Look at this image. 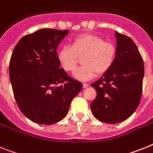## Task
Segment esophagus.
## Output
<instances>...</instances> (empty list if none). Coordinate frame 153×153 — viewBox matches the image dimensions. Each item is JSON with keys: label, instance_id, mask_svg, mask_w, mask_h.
<instances>
[{"label": "esophagus", "instance_id": "esophagus-1", "mask_svg": "<svg viewBox=\"0 0 153 153\" xmlns=\"http://www.w3.org/2000/svg\"><path fill=\"white\" fill-rule=\"evenodd\" d=\"M88 83H83V88H88Z\"/></svg>", "mask_w": 153, "mask_h": 153}]
</instances>
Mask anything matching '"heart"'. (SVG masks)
Returning a JSON list of instances; mask_svg holds the SVG:
<instances>
[{
    "label": "heart",
    "instance_id": "heart-1",
    "mask_svg": "<svg viewBox=\"0 0 153 153\" xmlns=\"http://www.w3.org/2000/svg\"><path fill=\"white\" fill-rule=\"evenodd\" d=\"M116 47L96 34H83L71 40V46L65 45L58 52V60L67 72H74L82 57L81 66L74 76L88 81L98 75H103L113 65L116 57Z\"/></svg>",
    "mask_w": 153,
    "mask_h": 153
}]
</instances>
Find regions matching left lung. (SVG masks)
I'll use <instances>...</instances> for the list:
<instances>
[{
  "mask_svg": "<svg viewBox=\"0 0 153 153\" xmlns=\"http://www.w3.org/2000/svg\"><path fill=\"white\" fill-rule=\"evenodd\" d=\"M116 57L113 65L91 85L97 96L91 102L94 116L109 124L122 123L139 106L143 92L144 63L129 37L115 31Z\"/></svg>",
  "mask_w": 153,
  "mask_h": 153,
  "instance_id": "8db88e82",
  "label": "left lung"
}]
</instances>
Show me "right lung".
<instances>
[{
    "label": "right lung",
    "instance_id": "1",
    "mask_svg": "<svg viewBox=\"0 0 153 153\" xmlns=\"http://www.w3.org/2000/svg\"><path fill=\"white\" fill-rule=\"evenodd\" d=\"M68 30L42 28L21 38L14 48L9 76L21 112L34 123L51 125L63 119L82 88L58 60L57 48Z\"/></svg>",
    "mask_w": 153,
    "mask_h": 153
}]
</instances>
